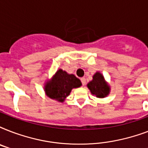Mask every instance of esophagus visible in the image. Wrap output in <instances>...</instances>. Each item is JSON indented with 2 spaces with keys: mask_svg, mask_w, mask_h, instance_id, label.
<instances>
[{
  "mask_svg": "<svg viewBox=\"0 0 148 148\" xmlns=\"http://www.w3.org/2000/svg\"><path fill=\"white\" fill-rule=\"evenodd\" d=\"M81 83H82V84H83V85H84L86 83V79L84 78V77H81Z\"/></svg>",
  "mask_w": 148,
  "mask_h": 148,
  "instance_id": "obj_1",
  "label": "esophagus"
}]
</instances>
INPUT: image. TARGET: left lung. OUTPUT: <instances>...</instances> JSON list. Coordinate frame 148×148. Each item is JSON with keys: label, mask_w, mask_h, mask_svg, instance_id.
Instances as JSON below:
<instances>
[{"label": "left lung", "mask_w": 148, "mask_h": 148, "mask_svg": "<svg viewBox=\"0 0 148 148\" xmlns=\"http://www.w3.org/2000/svg\"><path fill=\"white\" fill-rule=\"evenodd\" d=\"M87 87L90 93L98 98L106 97L110 92L109 84L106 81L103 74L99 71H97L93 75V79L88 82Z\"/></svg>", "instance_id": "obj_1"}]
</instances>
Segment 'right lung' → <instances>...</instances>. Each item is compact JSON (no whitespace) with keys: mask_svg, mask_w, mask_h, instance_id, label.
<instances>
[{"mask_svg":"<svg viewBox=\"0 0 148 148\" xmlns=\"http://www.w3.org/2000/svg\"><path fill=\"white\" fill-rule=\"evenodd\" d=\"M81 85V81L75 75L59 69L51 80L45 82L44 90L49 98L64 102L73 88H80Z\"/></svg>","mask_w":148,"mask_h":148,"instance_id":"obj_1","label":"right lung"}]
</instances>
